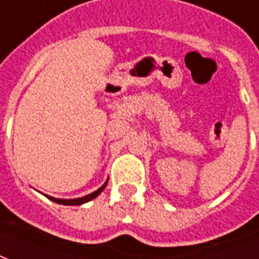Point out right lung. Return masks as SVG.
Segmentation results:
<instances>
[{
    "label": "right lung",
    "instance_id": "right-lung-1",
    "mask_svg": "<svg viewBox=\"0 0 259 259\" xmlns=\"http://www.w3.org/2000/svg\"><path fill=\"white\" fill-rule=\"evenodd\" d=\"M107 183H108V179H107L106 183L100 187V189H97L96 192L87 194V196H83V197H77V199H56V197H52V196H46V197H48L49 200L55 201V203H59V204H63V206H80V204H84V203H87V201L96 199V197H97V196H99V194L106 189Z\"/></svg>",
    "mask_w": 259,
    "mask_h": 259
}]
</instances>
